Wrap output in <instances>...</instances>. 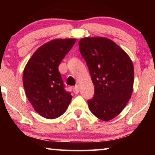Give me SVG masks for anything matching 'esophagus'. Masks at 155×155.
I'll use <instances>...</instances> for the list:
<instances>
[{
  "instance_id": "esophagus-1",
  "label": "esophagus",
  "mask_w": 155,
  "mask_h": 155,
  "mask_svg": "<svg viewBox=\"0 0 155 155\" xmlns=\"http://www.w3.org/2000/svg\"><path fill=\"white\" fill-rule=\"evenodd\" d=\"M73 92L75 93V94H78V93H79V92H80V87H79V86H78V85L75 86V87H73Z\"/></svg>"
}]
</instances>
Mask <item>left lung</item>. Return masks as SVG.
<instances>
[{"mask_svg":"<svg viewBox=\"0 0 155 155\" xmlns=\"http://www.w3.org/2000/svg\"><path fill=\"white\" fill-rule=\"evenodd\" d=\"M78 44L94 84V97L87 101L89 109L99 119H113L124 109L132 94V61L121 48L107 38H82Z\"/></svg>","mask_w":155,"mask_h":155,"instance_id":"left-lung-1","label":"left lung"}]
</instances>
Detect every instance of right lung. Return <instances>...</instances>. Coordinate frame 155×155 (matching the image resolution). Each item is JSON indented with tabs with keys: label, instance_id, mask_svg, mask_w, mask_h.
<instances>
[{
	"label": "right lung",
	"instance_id": "right-lung-1",
	"mask_svg": "<svg viewBox=\"0 0 155 155\" xmlns=\"http://www.w3.org/2000/svg\"><path fill=\"white\" fill-rule=\"evenodd\" d=\"M75 41V39H57L43 44L34 53L23 72L27 99L34 109L48 119L64 114L71 101L58 66Z\"/></svg>",
	"mask_w": 155,
	"mask_h": 155
}]
</instances>
